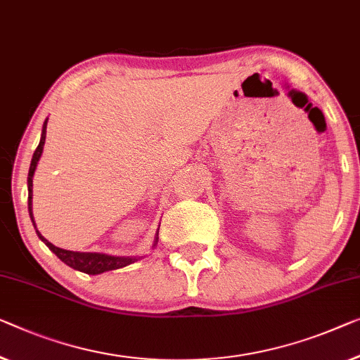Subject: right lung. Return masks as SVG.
<instances>
[{
    "label": "right lung",
    "mask_w": 360,
    "mask_h": 360,
    "mask_svg": "<svg viewBox=\"0 0 360 360\" xmlns=\"http://www.w3.org/2000/svg\"><path fill=\"white\" fill-rule=\"evenodd\" d=\"M46 124H48V117L45 120V122H43L40 143H39V147H37V150L34 152V157H32L30 168H29V178H27V189H29V198H27V203H29V214H30L32 223H34V228H35L37 236H39V238L43 240V243L46 244V248L50 249L53 254H55L61 262H64V264H66L68 266L74 268V270L87 273V275H100V273L117 270V268L127 266V265L134 264V262L141 260L142 259L141 255L116 257V255H108V254H100V252H74V250H66V249L56 248V245H53L51 243H48V240L39 233V229H37L35 221H34V213H32V192H34V191H32V186H34V174H35L37 165H39V162H40L41 153H43V146H45ZM157 243H158V231H157V238H155L152 248H155V245H157Z\"/></svg>",
    "instance_id": "right-lung-1"
}]
</instances>
